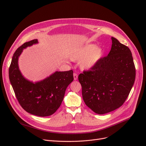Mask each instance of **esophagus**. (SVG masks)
Listing matches in <instances>:
<instances>
[{
  "label": "esophagus",
  "instance_id": "34e87169",
  "mask_svg": "<svg viewBox=\"0 0 146 146\" xmlns=\"http://www.w3.org/2000/svg\"><path fill=\"white\" fill-rule=\"evenodd\" d=\"M73 77H74V80H77L78 78V74L76 73H73Z\"/></svg>",
  "mask_w": 146,
  "mask_h": 146
}]
</instances>
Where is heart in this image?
<instances>
[{"instance_id":"obj_1","label":"heart","mask_w":146,"mask_h":146,"mask_svg":"<svg viewBox=\"0 0 146 146\" xmlns=\"http://www.w3.org/2000/svg\"><path fill=\"white\" fill-rule=\"evenodd\" d=\"M104 55L102 48L97 47L95 44H88L72 49L69 52V58L72 61H79L80 68L88 70L95 67Z\"/></svg>"}]
</instances>
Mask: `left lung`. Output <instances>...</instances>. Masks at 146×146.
Masks as SVG:
<instances>
[{
    "mask_svg": "<svg viewBox=\"0 0 146 146\" xmlns=\"http://www.w3.org/2000/svg\"><path fill=\"white\" fill-rule=\"evenodd\" d=\"M108 56L90 70L79 75L84 102L98 114L119 108L127 98L135 79V68L129 48L111 37Z\"/></svg>",
    "mask_w": 146,
    "mask_h": 146,
    "instance_id": "8db88e82",
    "label": "left lung"
}]
</instances>
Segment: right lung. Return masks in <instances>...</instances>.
<instances>
[{"label":"right lung","instance_id":"obj_1","mask_svg":"<svg viewBox=\"0 0 146 146\" xmlns=\"http://www.w3.org/2000/svg\"><path fill=\"white\" fill-rule=\"evenodd\" d=\"M38 43V40L35 39L24 43L16 50L9 69V77L23 109L31 114L43 117L51 115L60 106L66 88L73 80V72L56 71L35 82L26 79L19 70L18 59L23 50Z\"/></svg>","mask_w":146,"mask_h":146}]
</instances>
